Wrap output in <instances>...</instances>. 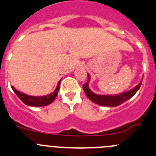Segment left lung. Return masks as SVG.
I'll return each instance as SVG.
<instances>
[{"label": "left lung", "mask_w": 156, "mask_h": 156, "mask_svg": "<svg viewBox=\"0 0 156 156\" xmlns=\"http://www.w3.org/2000/svg\"><path fill=\"white\" fill-rule=\"evenodd\" d=\"M90 80V76L87 74V81L84 84H83V89L84 90L86 96L89 98L91 101H93L95 104H98L101 106H104V107H113L119 106L124 103L125 101H128L130 99L134 94L137 92V90L140 89V86L142 84V81L136 86L134 88L128 90V91L123 92V93L115 95H101V94H96L94 92L90 90L89 88L88 83Z\"/></svg>", "instance_id": "8db88e82"}]
</instances>
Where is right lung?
<instances>
[{"label":"right lung","mask_w":156,"mask_h":156,"mask_svg":"<svg viewBox=\"0 0 156 156\" xmlns=\"http://www.w3.org/2000/svg\"><path fill=\"white\" fill-rule=\"evenodd\" d=\"M62 80V79H61ZM61 80L58 81V84H57L56 88L55 89L52 93L46 95V96H30L26 94L22 93V92L19 91L16 89H15L13 86H11V88L14 91V93L17 95L18 98L23 101V103L26 104V105L31 106V107H43V106H46L50 104L54 101L55 99L56 96L58 95V90L60 88V82Z\"/></svg>","instance_id":"obj_1"}]
</instances>
